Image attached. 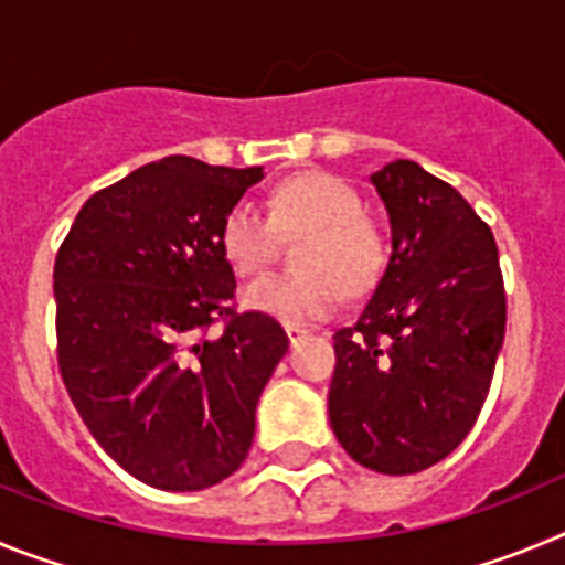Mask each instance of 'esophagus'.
Here are the masks:
<instances>
[{
  "label": "esophagus",
  "instance_id": "esophagus-1",
  "mask_svg": "<svg viewBox=\"0 0 565 565\" xmlns=\"http://www.w3.org/2000/svg\"><path fill=\"white\" fill-rule=\"evenodd\" d=\"M306 328H302V326H286V337H288V342H297V339H302V337H306Z\"/></svg>",
  "mask_w": 565,
  "mask_h": 565
}]
</instances>
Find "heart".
I'll return each instance as SVG.
<instances>
[{"instance_id":"heart-1","label":"heart","mask_w":565,"mask_h":565,"mask_svg":"<svg viewBox=\"0 0 565 565\" xmlns=\"http://www.w3.org/2000/svg\"><path fill=\"white\" fill-rule=\"evenodd\" d=\"M279 232H306L297 248L299 271L266 274L243 291L248 311L282 322H308L333 313L342 288L364 294L387 263L384 232L362 214L351 183L328 172H299L279 183L268 212L237 201L223 217L221 248L237 274H257L271 259Z\"/></svg>"}]
</instances>
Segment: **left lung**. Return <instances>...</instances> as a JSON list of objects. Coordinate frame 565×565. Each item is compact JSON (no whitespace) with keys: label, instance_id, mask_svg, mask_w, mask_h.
Instances as JSON below:
<instances>
[{"label":"left lung","instance_id":"left-lung-1","mask_svg":"<svg viewBox=\"0 0 565 565\" xmlns=\"http://www.w3.org/2000/svg\"><path fill=\"white\" fill-rule=\"evenodd\" d=\"M393 252L351 328L333 333L328 416L344 452L384 476L450 456L487 402L507 331L495 237L450 183L393 161L371 174Z\"/></svg>","mask_w":565,"mask_h":565}]
</instances>
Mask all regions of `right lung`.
<instances>
[{
    "label": "right lung",
    "mask_w": 565,
    "mask_h": 565,
    "mask_svg": "<svg viewBox=\"0 0 565 565\" xmlns=\"http://www.w3.org/2000/svg\"><path fill=\"white\" fill-rule=\"evenodd\" d=\"M259 181L263 167L169 154L93 194L56 254L64 387L102 450L154 489L198 492L246 461L288 351L271 317L228 308L221 226ZM214 318L227 331L206 338Z\"/></svg>",
    "instance_id": "right-lung-1"
}]
</instances>
